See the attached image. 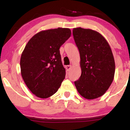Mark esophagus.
<instances>
[{
	"label": "esophagus",
	"instance_id": "1",
	"mask_svg": "<svg viewBox=\"0 0 130 130\" xmlns=\"http://www.w3.org/2000/svg\"><path fill=\"white\" fill-rule=\"evenodd\" d=\"M65 68H66V69H67V71H69V70L71 69V65H67V66L65 67Z\"/></svg>",
	"mask_w": 130,
	"mask_h": 130
}]
</instances>
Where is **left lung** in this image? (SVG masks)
I'll return each mask as SVG.
<instances>
[{
  "label": "left lung",
  "instance_id": "8db88e82",
  "mask_svg": "<svg viewBox=\"0 0 130 130\" xmlns=\"http://www.w3.org/2000/svg\"><path fill=\"white\" fill-rule=\"evenodd\" d=\"M73 35L80 59L81 75L74 81L77 92L88 100L100 97L114 79L115 62L110 46L93 30L74 28Z\"/></svg>",
  "mask_w": 130,
  "mask_h": 130
}]
</instances>
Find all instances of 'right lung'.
I'll return each instance as SVG.
<instances>
[{
  "instance_id": "right-lung-1",
  "label": "right lung",
  "mask_w": 130,
  "mask_h": 130,
  "mask_svg": "<svg viewBox=\"0 0 130 130\" xmlns=\"http://www.w3.org/2000/svg\"><path fill=\"white\" fill-rule=\"evenodd\" d=\"M71 34L68 28L43 30L26 44L21 57V73L27 87L38 97H50L65 79L59 49Z\"/></svg>"
}]
</instances>
